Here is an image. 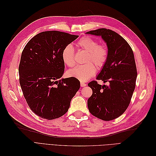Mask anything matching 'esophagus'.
Returning a JSON list of instances; mask_svg holds the SVG:
<instances>
[{
    "mask_svg": "<svg viewBox=\"0 0 156 156\" xmlns=\"http://www.w3.org/2000/svg\"><path fill=\"white\" fill-rule=\"evenodd\" d=\"M81 86L82 87H85V86H87V84L84 83L83 81H81Z\"/></svg>",
    "mask_w": 156,
    "mask_h": 156,
    "instance_id": "obj_1",
    "label": "esophagus"
}]
</instances>
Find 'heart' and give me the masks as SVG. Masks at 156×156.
I'll return each mask as SVG.
<instances>
[{
    "mask_svg": "<svg viewBox=\"0 0 156 156\" xmlns=\"http://www.w3.org/2000/svg\"><path fill=\"white\" fill-rule=\"evenodd\" d=\"M77 46L88 52L86 58L87 64L75 67L69 71L68 75L80 81H87L96 74V66L99 69L105 66L108 58V50L105 44H99L96 40L89 36H84L80 39L77 42ZM62 58L68 66L73 67L75 65V49L72 45L65 46L62 51Z\"/></svg>",
    "mask_w": 156,
    "mask_h": 156,
    "instance_id": "b5f03b06",
    "label": "heart"
}]
</instances>
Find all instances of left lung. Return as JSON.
<instances>
[{"label": "left lung", "mask_w": 156, "mask_h": 156, "mask_svg": "<svg viewBox=\"0 0 156 156\" xmlns=\"http://www.w3.org/2000/svg\"><path fill=\"white\" fill-rule=\"evenodd\" d=\"M87 34L101 36L107 43L108 60L96 79L110 84L102 86L96 81L88 84L92 90L88 110L101 120H114L128 107L135 88L137 72L133 52L124 38L111 30L99 29Z\"/></svg>", "instance_id": "left-lung-1"}]
</instances>
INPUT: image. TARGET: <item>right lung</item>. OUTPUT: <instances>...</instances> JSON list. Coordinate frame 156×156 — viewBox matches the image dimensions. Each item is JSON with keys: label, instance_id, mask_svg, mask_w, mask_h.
Returning <instances> with one entry per match:
<instances>
[{"label": "right lung", "instance_id": "obj_1", "mask_svg": "<svg viewBox=\"0 0 156 156\" xmlns=\"http://www.w3.org/2000/svg\"><path fill=\"white\" fill-rule=\"evenodd\" d=\"M79 36L51 30L31 38L23 49L20 66V83L28 105L42 119L53 120L68 111L80 88L75 77L60 79L64 74L62 51Z\"/></svg>", "mask_w": 156, "mask_h": 156}]
</instances>
